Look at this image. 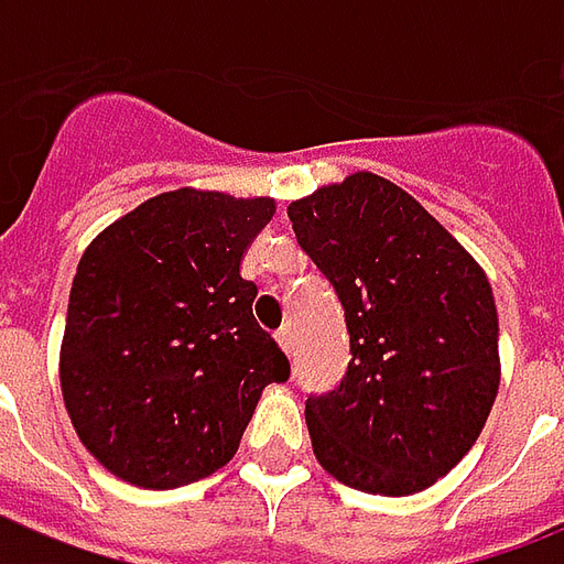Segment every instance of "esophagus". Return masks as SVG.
<instances>
[{
	"label": "esophagus",
	"mask_w": 564,
	"mask_h": 564,
	"mask_svg": "<svg viewBox=\"0 0 564 564\" xmlns=\"http://www.w3.org/2000/svg\"><path fill=\"white\" fill-rule=\"evenodd\" d=\"M278 346H281L286 355H293V333H290V330L278 333Z\"/></svg>",
	"instance_id": "obj_1"
}]
</instances>
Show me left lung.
Wrapping results in <instances>:
<instances>
[{
  "instance_id": "left-lung-1",
  "label": "left lung",
  "mask_w": 564,
  "mask_h": 564,
  "mask_svg": "<svg viewBox=\"0 0 564 564\" xmlns=\"http://www.w3.org/2000/svg\"><path fill=\"white\" fill-rule=\"evenodd\" d=\"M286 216L346 308L351 361L308 394L317 463L379 497L426 491L481 435L500 386L481 265L408 191L373 172L317 187Z\"/></svg>"
}]
</instances>
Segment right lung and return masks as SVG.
<instances>
[{"label":"right lung","mask_w":564,"mask_h":564,"mask_svg":"<svg viewBox=\"0 0 564 564\" xmlns=\"http://www.w3.org/2000/svg\"><path fill=\"white\" fill-rule=\"evenodd\" d=\"M271 197L178 187L117 218L83 252L61 343L79 442L129 485L170 491L221 469L290 361L252 317L240 259Z\"/></svg>","instance_id":"right-lung-1"}]
</instances>
